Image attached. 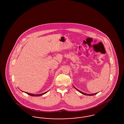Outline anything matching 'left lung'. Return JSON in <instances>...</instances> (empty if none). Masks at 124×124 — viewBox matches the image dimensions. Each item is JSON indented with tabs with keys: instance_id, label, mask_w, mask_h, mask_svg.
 I'll use <instances>...</instances> for the list:
<instances>
[{
	"instance_id": "obj_1",
	"label": "left lung",
	"mask_w": 124,
	"mask_h": 124,
	"mask_svg": "<svg viewBox=\"0 0 124 124\" xmlns=\"http://www.w3.org/2000/svg\"><path fill=\"white\" fill-rule=\"evenodd\" d=\"M74 88H75V89L76 90H78V91H79V92H80V93H81V94H84V95H90V96H91V95H95V94H97V93H95V94H86V93H84V92H82V91H80V90H78V89H77L76 88H75V87H74Z\"/></svg>"
}]
</instances>
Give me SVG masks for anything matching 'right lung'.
Here are the masks:
<instances>
[{"label": "right lung", "mask_w": 124, "mask_h": 124, "mask_svg": "<svg viewBox=\"0 0 124 124\" xmlns=\"http://www.w3.org/2000/svg\"><path fill=\"white\" fill-rule=\"evenodd\" d=\"M22 91L23 92V91ZM47 92H48V91H47ZM47 92H45L44 93H43V94H30V93H29L25 92V93L28 94H29V95H30L32 96H41L42 95H43V94H46Z\"/></svg>", "instance_id": "right-lung-1"}]
</instances>
